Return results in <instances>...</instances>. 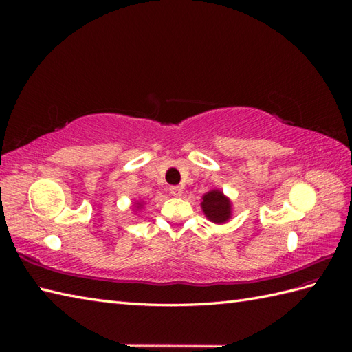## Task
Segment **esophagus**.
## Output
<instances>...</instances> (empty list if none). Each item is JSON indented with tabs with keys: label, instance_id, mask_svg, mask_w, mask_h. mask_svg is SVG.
Returning <instances> with one entry per match:
<instances>
[{
	"label": "esophagus",
	"instance_id": "34e87169",
	"mask_svg": "<svg viewBox=\"0 0 352 352\" xmlns=\"http://www.w3.org/2000/svg\"><path fill=\"white\" fill-rule=\"evenodd\" d=\"M168 190H170V194H172L173 197H180V195H182V188H180V186H170Z\"/></svg>",
	"mask_w": 352,
	"mask_h": 352
}]
</instances>
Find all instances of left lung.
<instances>
[{
	"label": "left lung",
	"instance_id": "8db88e82",
	"mask_svg": "<svg viewBox=\"0 0 352 352\" xmlns=\"http://www.w3.org/2000/svg\"><path fill=\"white\" fill-rule=\"evenodd\" d=\"M201 206L208 220L214 223H225L230 217V201L220 190H210L202 197Z\"/></svg>",
	"mask_w": 352,
	"mask_h": 352
}]
</instances>
